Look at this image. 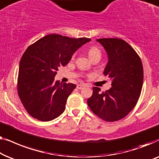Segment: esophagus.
<instances>
[{
  "mask_svg": "<svg viewBox=\"0 0 159 159\" xmlns=\"http://www.w3.org/2000/svg\"><path fill=\"white\" fill-rule=\"evenodd\" d=\"M85 86H85L84 84H79V85H77L76 88L78 89H84Z\"/></svg>",
  "mask_w": 159,
  "mask_h": 159,
  "instance_id": "obj_1",
  "label": "esophagus"
}]
</instances>
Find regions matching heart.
<instances>
[{
  "label": "heart",
  "instance_id": "obj_1",
  "mask_svg": "<svg viewBox=\"0 0 159 159\" xmlns=\"http://www.w3.org/2000/svg\"><path fill=\"white\" fill-rule=\"evenodd\" d=\"M88 53H89V56L91 58V60L94 59V58H96V57L101 58V57H102L101 50H100V49L97 46H91V48L89 49ZM75 55H76V54L74 53V54L71 56L70 60H72V61L75 60Z\"/></svg>",
  "mask_w": 159,
  "mask_h": 159
}]
</instances>
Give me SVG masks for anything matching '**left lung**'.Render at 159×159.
<instances>
[{
	"label": "left lung",
	"mask_w": 159,
	"mask_h": 159,
	"mask_svg": "<svg viewBox=\"0 0 159 159\" xmlns=\"http://www.w3.org/2000/svg\"><path fill=\"white\" fill-rule=\"evenodd\" d=\"M109 57L104 75L111 82V88L101 92L93 87V94L87 100L91 110L107 122H115L130 112L139 99L143 83V68L135 50L123 39H97Z\"/></svg>",
	"instance_id": "1"
}]
</instances>
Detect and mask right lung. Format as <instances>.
I'll list each match as a JSON object with an SVG mask.
<instances>
[{
	"mask_svg": "<svg viewBox=\"0 0 159 159\" xmlns=\"http://www.w3.org/2000/svg\"><path fill=\"white\" fill-rule=\"evenodd\" d=\"M89 38H70L52 34L28 47L20 60L17 79L19 99L29 115L40 121H50L63 112L75 84L55 81L60 67Z\"/></svg>",
	"mask_w": 159,
	"mask_h": 159,
	"instance_id": "obj_1",
	"label": "right lung"
}]
</instances>
